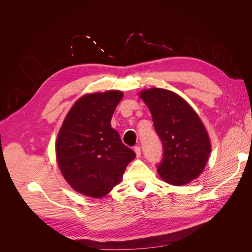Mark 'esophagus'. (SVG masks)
Listing matches in <instances>:
<instances>
[{"label":"esophagus","instance_id":"esophagus-1","mask_svg":"<svg viewBox=\"0 0 252 252\" xmlns=\"http://www.w3.org/2000/svg\"><path fill=\"white\" fill-rule=\"evenodd\" d=\"M133 150H134V152H135L136 157L140 158V157H141V155H142V150H141V147H140V146H135Z\"/></svg>","mask_w":252,"mask_h":252}]
</instances>
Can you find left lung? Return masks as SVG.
<instances>
[{"instance_id": "obj_1", "label": "left lung", "mask_w": 252, "mask_h": 252, "mask_svg": "<svg viewBox=\"0 0 252 252\" xmlns=\"http://www.w3.org/2000/svg\"><path fill=\"white\" fill-rule=\"evenodd\" d=\"M151 112L163 144L158 172L174 186L188 184L203 172L211 151L208 133L196 112L170 90L151 88L140 94Z\"/></svg>"}]
</instances>
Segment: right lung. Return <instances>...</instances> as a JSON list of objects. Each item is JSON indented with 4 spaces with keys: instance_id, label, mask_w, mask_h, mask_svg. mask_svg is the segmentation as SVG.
I'll return each instance as SVG.
<instances>
[{
    "instance_id": "1",
    "label": "right lung",
    "mask_w": 252,
    "mask_h": 252,
    "mask_svg": "<svg viewBox=\"0 0 252 252\" xmlns=\"http://www.w3.org/2000/svg\"><path fill=\"white\" fill-rule=\"evenodd\" d=\"M122 97L118 90L83 95L60 129L58 164L68 184L79 193L91 197L109 193L135 158L111 128L112 114Z\"/></svg>"
}]
</instances>
